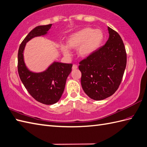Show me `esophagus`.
Returning <instances> with one entry per match:
<instances>
[{
    "label": "esophagus",
    "mask_w": 147,
    "mask_h": 147,
    "mask_svg": "<svg viewBox=\"0 0 147 147\" xmlns=\"http://www.w3.org/2000/svg\"><path fill=\"white\" fill-rule=\"evenodd\" d=\"M78 68V66L77 65H73V66H72V70H76L77 68Z\"/></svg>",
    "instance_id": "1"
}]
</instances>
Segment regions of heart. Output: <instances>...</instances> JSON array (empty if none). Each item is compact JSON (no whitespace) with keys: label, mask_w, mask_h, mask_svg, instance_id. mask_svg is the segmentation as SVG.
<instances>
[{"label":"heart","mask_w":147,"mask_h":147,"mask_svg":"<svg viewBox=\"0 0 147 147\" xmlns=\"http://www.w3.org/2000/svg\"><path fill=\"white\" fill-rule=\"evenodd\" d=\"M104 34L100 29L84 28L70 34L67 39V45H60V49L65 57H70V48H77L80 57L86 58L93 54L102 45Z\"/></svg>","instance_id":"obj_1"}]
</instances>
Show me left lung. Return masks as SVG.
I'll use <instances>...</instances> for the list:
<instances>
[{
  "instance_id": "8db88e82",
  "label": "left lung",
  "mask_w": 147,
  "mask_h": 147,
  "mask_svg": "<svg viewBox=\"0 0 147 147\" xmlns=\"http://www.w3.org/2000/svg\"><path fill=\"white\" fill-rule=\"evenodd\" d=\"M106 44L80 61L81 85L90 98L96 100L109 97L118 89L126 66V53L119 34L108 27Z\"/></svg>"
}]
</instances>
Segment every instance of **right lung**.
<instances>
[{"mask_svg":"<svg viewBox=\"0 0 147 147\" xmlns=\"http://www.w3.org/2000/svg\"><path fill=\"white\" fill-rule=\"evenodd\" d=\"M51 26L50 24L34 28L22 41L18 51V69L21 80L35 100L47 105L53 104L60 100L72 64L54 61L45 71L34 73L26 66L23 52L27 42L34 37L47 34Z\"/></svg>","mask_w":147,"mask_h":147,"instance_id":"right-lung-1","label":"right lung"}]
</instances>
